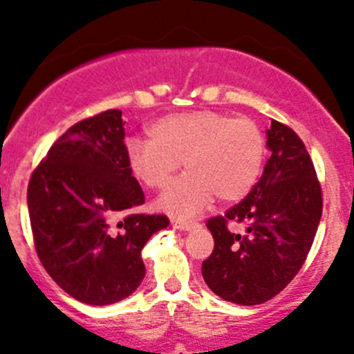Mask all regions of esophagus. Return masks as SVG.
Returning a JSON list of instances; mask_svg holds the SVG:
<instances>
[{
    "label": "esophagus",
    "instance_id": "obj_1",
    "mask_svg": "<svg viewBox=\"0 0 354 354\" xmlns=\"http://www.w3.org/2000/svg\"><path fill=\"white\" fill-rule=\"evenodd\" d=\"M171 224H173V227H176V230H181V231H190L192 227L197 226L195 221L180 219V217H171Z\"/></svg>",
    "mask_w": 354,
    "mask_h": 354
}]
</instances>
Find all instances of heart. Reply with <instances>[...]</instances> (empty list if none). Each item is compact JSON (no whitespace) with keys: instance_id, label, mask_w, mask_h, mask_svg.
<instances>
[{"instance_id":"b5f03b06","label":"heart","mask_w":354,"mask_h":354,"mask_svg":"<svg viewBox=\"0 0 354 354\" xmlns=\"http://www.w3.org/2000/svg\"><path fill=\"white\" fill-rule=\"evenodd\" d=\"M147 135L149 140H127V167L142 187L162 190L183 162L188 174L157 202L171 216L198 212L214 197L223 203L246 197L266 160V137L259 124L219 111L166 114L149 124Z\"/></svg>"}]
</instances>
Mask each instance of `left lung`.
Instances as JSON below:
<instances>
[{"label": "left lung", "instance_id": "left-lung-1", "mask_svg": "<svg viewBox=\"0 0 354 354\" xmlns=\"http://www.w3.org/2000/svg\"><path fill=\"white\" fill-rule=\"evenodd\" d=\"M267 145L270 157L252 192L205 223L214 250L202 276L217 296L238 305L269 301L291 283L322 217V187L301 138L272 120ZM230 222L245 223L247 233L231 234Z\"/></svg>", "mask_w": 354, "mask_h": 354}]
</instances>
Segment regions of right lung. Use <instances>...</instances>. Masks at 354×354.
I'll return each mask as SVG.
<instances>
[{"mask_svg": "<svg viewBox=\"0 0 354 354\" xmlns=\"http://www.w3.org/2000/svg\"><path fill=\"white\" fill-rule=\"evenodd\" d=\"M145 202L124 159L120 109L70 127L30 174L35 252L56 284L87 305L127 298L145 276L142 248L169 224L166 214L128 212Z\"/></svg>", "mask_w": 354, "mask_h": 354, "instance_id": "add662e5", "label": "right lung"}]
</instances>
